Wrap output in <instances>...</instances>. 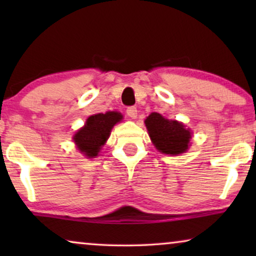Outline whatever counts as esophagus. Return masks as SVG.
<instances>
[{
	"label": "esophagus",
	"instance_id": "obj_1",
	"mask_svg": "<svg viewBox=\"0 0 256 256\" xmlns=\"http://www.w3.org/2000/svg\"><path fill=\"white\" fill-rule=\"evenodd\" d=\"M126 113H127V115L129 118H135L136 116H138V108L132 106V107H128L127 110H126Z\"/></svg>",
	"mask_w": 256,
	"mask_h": 256
}]
</instances>
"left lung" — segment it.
Returning <instances> with one entry per match:
<instances>
[{
  "label": "left lung",
  "mask_w": 256,
  "mask_h": 256,
  "mask_svg": "<svg viewBox=\"0 0 256 256\" xmlns=\"http://www.w3.org/2000/svg\"><path fill=\"white\" fill-rule=\"evenodd\" d=\"M144 122L154 146L160 152L178 155L186 152L191 132L184 124L168 120L158 113H152Z\"/></svg>",
  "instance_id": "left-lung-1"
}]
</instances>
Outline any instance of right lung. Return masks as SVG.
<instances>
[{"label": "right lung", "instance_id": "right-lung-1", "mask_svg": "<svg viewBox=\"0 0 256 256\" xmlns=\"http://www.w3.org/2000/svg\"><path fill=\"white\" fill-rule=\"evenodd\" d=\"M122 120V115L118 112H107L106 114H96L87 118L85 127L76 132L74 140L80 152L87 157H96L110 138L112 128Z\"/></svg>", "mask_w": 256, "mask_h": 256}]
</instances>
